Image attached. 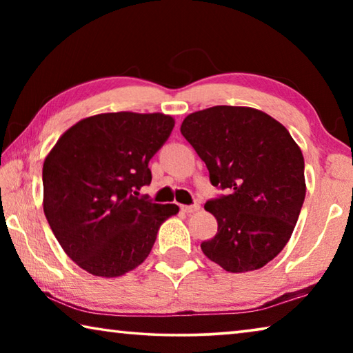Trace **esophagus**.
<instances>
[{
  "mask_svg": "<svg viewBox=\"0 0 353 353\" xmlns=\"http://www.w3.org/2000/svg\"><path fill=\"white\" fill-rule=\"evenodd\" d=\"M201 208L199 204H191V205H181V210L185 213H194Z\"/></svg>",
  "mask_w": 353,
  "mask_h": 353,
  "instance_id": "34e87169",
  "label": "esophagus"
}]
</instances>
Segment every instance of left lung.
<instances>
[{
	"label": "left lung",
	"mask_w": 353,
	"mask_h": 353,
	"mask_svg": "<svg viewBox=\"0 0 353 353\" xmlns=\"http://www.w3.org/2000/svg\"><path fill=\"white\" fill-rule=\"evenodd\" d=\"M181 132L213 187L225 191L205 202L218 234L202 252L229 272L260 270L286 246L305 199L301 148L285 126L250 107L190 113Z\"/></svg>",
	"instance_id": "1"
}]
</instances>
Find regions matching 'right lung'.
<instances>
[{"mask_svg":"<svg viewBox=\"0 0 353 353\" xmlns=\"http://www.w3.org/2000/svg\"><path fill=\"white\" fill-rule=\"evenodd\" d=\"M174 119L163 113H101L70 128L43 163V212L71 260L98 277H118L146 260L176 204H154L149 160Z\"/></svg>","mask_w":353,"mask_h":353,"instance_id":"add662e5","label":"right lung"}]
</instances>
